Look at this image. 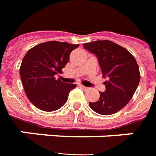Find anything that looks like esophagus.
<instances>
[{
	"mask_svg": "<svg viewBox=\"0 0 156 156\" xmlns=\"http://www.w3.org/2000/svg\"><path fill=\"white\" fill-rule=\"evenodd\" d=\"M80 86V88H82L83 89H84V90H88V89H89V88H88V87H85V86L83 85H79Z\"/></svg>",
	"mask_w": 156,
	"mask_h": 156,
	"instance_id": "obj_1",
	"label": "esophagus"
}]
</instances>
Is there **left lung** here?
<instances>
[{
  "label": "left lung",
  "instance_id": "8db88e82",
  "mask_svg": "<svg viewBox=\"0 0 156 156\" xmlns=\"http://www.w3.org/2000/svg\"><path fill=\"white\" fill-rule=\"evenodd\" d=\"M83 45L96 55L103 77L107 78L104 82L105 91L100 92V99L89 102V106L101 115L116 113L129 102L139 86V65L127 50L110 40H96Z\"/></svg>",
  "mask_w": 156,
  "mask_h": 156
}]
</instances>
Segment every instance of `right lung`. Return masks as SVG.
Wrapping results in <instances>:
<instances>
[{
    "label": "right lung",
    "mask_w": 156,
    "mask_h": 156,
    "mask_svg": "<svg viewBox=\"0 0 156 156\" xmlns=\"http://www.w3.org/2000/svg\"><path fill=\"white\" fill-rule=\"evenodd\" d=\"M79 44L48 41L31 48L26 53L20 67V77L25 94L35 107L44 112H54L67 102L68 94L76 88L56 79L62 73L69 55Z\"/></svg>",
    "instance_id": "obj_1"
}]
</instances>
